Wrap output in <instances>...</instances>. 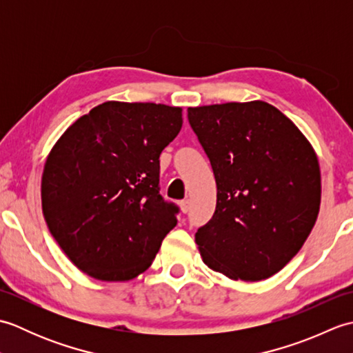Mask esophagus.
Wrapping results in <instances>:
<instances>
[{"label":"esophagus","instance_id":"esophagus-1","mask_svg":"<svg viewBox=\"0 0 353 353\" xmlns=\"http://www.w3.org/2000/svg\"><path fill=\"white\" fill-rule=\"evenodd\" d=\"M179 205H181L182 212H183V214H186V212L190 211V208H191V201H190L188 199H185V200H182L181 203H179Z\"/></svg>","mask_w":353,"mask_h":353}]
</instances>
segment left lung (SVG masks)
I'll return each instance as SVG.
<instances>
[{
  "mask_svg": "<svg viewBox=\"0 0 353 353\" xmlns=\"http://www.w3.org/2000/svg\"><path fill=\"white\" fill-rule=\"evenodd\" d=\"M216 183L212 219L197 229L203 262L230 279L262 281L302 249L320 209L317 156L264 101L190 108Z\"/></svg>",
  "mask_w": 353,
  "mask_h": 353,
  "instance_id": "1",
  "label": "left lung"
}]
</instances>
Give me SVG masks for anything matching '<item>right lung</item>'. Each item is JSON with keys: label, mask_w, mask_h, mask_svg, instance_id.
<instances>
[{"label": "right lung", "mask_w": 353, "mask_h": 353, "mask_svg": "<svg viewBox=\"0 0 353 353\" xmlns=\"http://www.w3.org/2000/svg\"><path fill=\"white\" fill-rule=\"evenodd\" d=\"M181 129V108L108 101L52 147L42 174V211L81 272L129 281L152 265L181 211L159 194V156Z\"/></svg>", "instance_id": "add662e5"}]
</instances>
